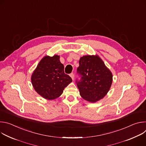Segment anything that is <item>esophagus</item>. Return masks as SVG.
<instances>
[{
	"label": "esophagus",
	"instance_id": "obj_1",
	"mask_svg": "<svg viewBox=\"0 0 146 146\" xmlns=\"http://www.w3.org/2000/svg\"><path fill=\"white\" fill-rule=\"evenodd\" d=\"M70 76L71 77V78H72V80H74V74H73V73H71V74H70Z\"/></svg>",
	"mask_w": 146,
	"mask_h": 146
}]
</instances>
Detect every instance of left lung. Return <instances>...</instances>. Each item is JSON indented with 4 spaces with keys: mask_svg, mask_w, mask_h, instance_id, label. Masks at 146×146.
<instances>
[{
    "mask_svg": "<svg viewBox=\"0 0 146 146\" xmlns=\"http://www.w3.org/2000/svg\"><path fill=\"white\" fill-rule=\"evenodd\" d=\"M77 73L80 79L76 82L81 96L90 102L105 97L113 81V75L98 55L81 57Z\"/></svg>",
    "mask_w": 146,
    "mask_h": 146,
    "instance_id": "obj_1",
    "label": "left lung"
}]
</instances>
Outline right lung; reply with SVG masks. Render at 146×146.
I'll return each mask as SVG.
<instances>
[{"label":"right lung","instance_id":"right-lung-1","mask_svg":"<svg viewBox=\"0 0 146 146\" xmlns=\"http://www.w3.org/2000/svg\"><path fill=\"white\" fill-rule=\"evenodd\" d=\"M33 87L43 98L55 99L61 95L64 90L72 81L64 72V66L59 56H44L38 63L31 77Z\"/></svg>","mask_w":146,"mask_h":146}]
</instances>
